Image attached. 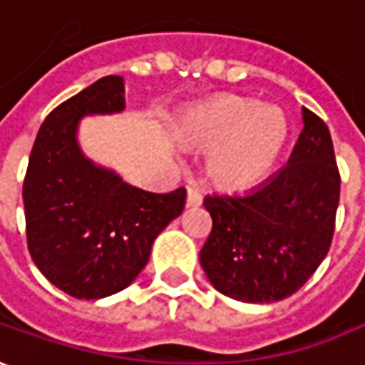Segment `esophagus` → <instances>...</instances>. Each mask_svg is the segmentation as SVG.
<instances>
[{"label":"esophagus","instance_id":"esophagus-1","mask_svg":"<svg viewBox=\"0 0 365 365\" xmlns=\"http://www.w3.org/2000/svg\"><path fill=\"white\" fill-rule=\"evenodd\" d=\"M202 202V197L197 188H188L187 190V207H199Z\"/></svg>","mask_w":365,"mask_h":365}]
</instances>
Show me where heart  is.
Listing matches in <instances>:
<instances>
[{"label": "heart", "instance_id": "heart-1", "mask_svg": "<svg viewBox=\"0 0 365 365\" xmlns=\"http://www.w3.org/2000/svg\"><path fill=\"white\" fill-rule=\"evenodd\" d=\"M185 134L219 146L211 158L212 178L227 188H249L265 178L279 156L287 126L279 110L241 96H219L192 110Z\"/></svg>", "mask_w": 365, "mask_h": 365}]
</instances>
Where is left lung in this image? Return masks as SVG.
I'll use <instances>...</instances> for the list:
<instances>
[{"label":"left lung","mask_w":365,"mask_h":365,"mask_svg":"<svg viewBox=\"0 0 365 365\" xmlns=\"http://www.w3.org/2000/svg\"><path fill=\"white\" fill-rule=\"evenodd\" d=\"M339 170L325 122L303 108L289 163L249 192L209 195L212 229L200 265L222 295L271 303L293 295L329 251Z\"/></svg>","instance_id":"left-lung-1"}]
</instances>
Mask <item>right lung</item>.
Segmentation results:
<instances>
[{
	"label": "right lung",
	"mask_w": 365,
	"mask_h": 365,
	"mask_svg": "<svg viewBox=\"0 0 365 365\" xmlns=\"http://www.w3.org/2000/svg\"><path fill=\"white\" fill-rule=\"evenodd\" d=\"M124 110V80L104 76L48 114L24 178L26 235L43 277L78 299L128 287L156 235L185 209L187 190L158 195L88 160L76 140L86 114Z\"/></svg>",
	"instance_id": "obj_1"
}]
</instances>
